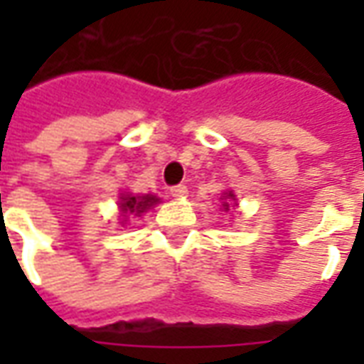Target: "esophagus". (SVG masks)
I'll list each match as a JSON object with an SVG mask.
<instances>
[{
	"instance_id": "obj_1",
	"label": "esophagus",
	"mask_w": 364,
	"mask_h": 364,
	"mask_svg": "<svg viewBox=\"0 0 364 364\" xmlns=\"http://www.w3.org/2000/svg\"><path fill=\"white\" fill-rule=\"evenodd\" d=\"M171 197L185 198L187 197V187L185 185H175V187H171Z\"/></svg>"
}]
</instances>
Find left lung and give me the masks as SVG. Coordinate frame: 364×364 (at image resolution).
Returning a JSON list of instances; mask_svg holds the SVG:
<instances>
[{"instance_id":"obj_1","label":"left lung","mask_w":364,"mask_h":364,"mask_svg":"<svg viewBox=\"0 0 364 364\" xmlns=\"http://www.w3.org/2000/svg\"><path fill=\"white\" fill-rule=\"evenodd\" d=\"M224 203H222V208L224 210H230V203L228 200H236V195L232 193V191H228V193H224V198H222Z\"/></svg>"}]
</instances>
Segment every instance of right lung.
Returning a JSON list of instances; mask_svg holds the SVG:
<instances>
[{
  "instance_id": "right-lung-1",
  "label": "right lung",
  "mask_w": 364,
  "mask_h": 364,
  "mask_svg": "<svg viewBox=\"0 0 364 364\" xmlns=\"http://www.w3.org/2000/svg\"><path fill=\"white\" fill-rule=\"evenodd\" d=\"M159 198L156 195H132V193H122L120 195V214L122 216H130V214H134V216H140L144 214L148 208H151L154 205H158ZM127 220H122L124 224Z\"/></svg>"
}]
</instances>
